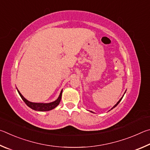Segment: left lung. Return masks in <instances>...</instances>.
Segmentation results:
<instances>
[{"mask_svg":"<svg viewBox=\"0 0 150 150\" xmlns=\"http://www.w3.org/2000/svg\"><path fill=\"white\" fill-rule=\"evenodd\" d=\"M123 96L122 97V98H120V100H119V101H118V102H117V104H116V105H115V106H114L113 107H112V109H113V108H115V107H116V106L117 105H118V104H119V103H120V101L122 100V98H123ZM91 112H93L92 111H91Z\"/></svg>","mask_w":150,"mask_h":150,"instance_id":"1","label":"left lung"}]
</instances>
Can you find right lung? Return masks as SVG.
Listing matches in <instances>:
<instances>
[{"instance_id":"right-lung-1","label":"right lung","mask_w":150,"mask_h":150,"mask_svg":"<svg viewBox=\"0 0 150 150\" xmlns=\"http://www.w3.org/2000/svg\"><path fill=\"white\" fill-rule=\"evenodd\" d=\"M17 90H18V93L20 94V97L23 99V101L25 102V103L29 107H30L31 109L38 111H50V110L54 109L57 106L59 105L60 101L61 100L62 93V90L61 91H60L59 98H58L57 100H55L53 102H51V103H33V102H30L28 101L27 99L24 98V97L21 94V93L20 92L18 89Z\"/></svg>"}]
</instances>
